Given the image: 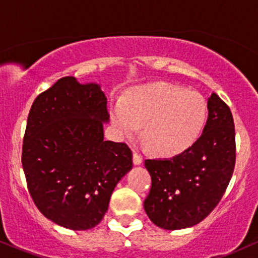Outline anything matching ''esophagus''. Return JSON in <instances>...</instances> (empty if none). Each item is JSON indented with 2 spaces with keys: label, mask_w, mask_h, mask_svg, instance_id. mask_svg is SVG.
Returning <instances> with one entry per match:
<instances>
[{
  "label": "esophagus",
  "mask_w": 258,
  "mask_h": 258,
  "mask_svg": "<svg viewBox=\"0 0 258 258\" xmlns=\"http://www.w3.org/2000/svg\"><path fill=\"white\" fill-rule=\"evenodd\" d=\"M133 164L137 165V166L138 165L143 164V158H142V156L136 152H133Z\"/></svg>",
  "instance_id": "34e87169"
}]
</instances>
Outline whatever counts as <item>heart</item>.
<instances>
[{
  "mask_svg": "<svg viewBox=\"0 0 258 258\" xmlns=\"http://www.w3.org/2000/svg\"><path fill=\"white\" fill-rule=\"evenodd\" d=\"M207 119L206 100L195 91L155 82L133 88L110 106V120L120 138L137 135L160 156L188 150L200 137Z\"/></svg>",
  "mask_w": 258,
  "mask_h": 258,
  "instance_id": "heart-1",
  "label": "heart"
}]
</instances>
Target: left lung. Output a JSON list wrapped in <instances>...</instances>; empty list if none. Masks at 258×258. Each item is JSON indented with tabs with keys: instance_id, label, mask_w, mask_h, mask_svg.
Segmentation results:
<instances>
[{
	"instance_id": "1",
	"label": "left lung",
	"mask_w": 258,
	"mask_h": 258,
	"mask_svg": "<svg viewBox=\"0 0 258 258\" xmlns=\"http://www.w3.org/2000/svg\"><path fill=\"white\" fill-rule=\"evenodd\" d=\"M206 125L184 153L146 160L152 188L144 210L155 226L176 230L193 227L217 206L235 165V130L230 109L216 93L207 99Z\"/></svg>"
}]
</instances>
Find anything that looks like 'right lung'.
Wrapping results in <instances>:
<instances>
[{"label": "right lung", "mask_w": 258, "mask_h": 258, "mask_svg": "<svg viewBox=\"0 0 258 258\" xmlns=\"http://www.w3.org/2000/svg\"><path fill=\"white\" fill-rule=\"evenodd\" d=\"M106 103L99 84L67 76L29 112L22 154L29 193L44 217L68 229L96 227L133 166L125 143L104 139Z\"/></svg>", "instance_id": "add662e5"}]
</instances>
